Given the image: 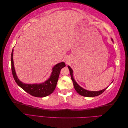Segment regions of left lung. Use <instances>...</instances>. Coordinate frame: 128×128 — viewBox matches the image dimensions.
<instances>
[{"label": "left lung", "instance_id": "left-lung-1", "mask_svg": "<svg viewBox=\"0 0 128 128\" xmlns=\"http://www.w3.org/2000/svg\"><path fill=\"white\" fill-rule=\"evenodd\" d=\"M112 40L113 42V39H112ZM68 67L69 69V72H70V76H71V78L72 80V83H73V85L74 86V88L75 89V90L76 91V92L78 93V94L81 96H88V97H92V96H98L100 94H102L104 92V90H106V88H106L103 89L102 90L100 91H88L86 90L83 88H82V87H80L79 85L76 83V82L75 81V80H74L73 77V72L72 69L70 68V66H68Z\"/></svg>", "mask_w": 128, "mask_h": 128}]
</instances>
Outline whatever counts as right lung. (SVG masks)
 I'll return each mask as SVG.
<instances>
[{
    "label": "right lung",
    "instance_id": "1",
    "mask_svg": "<svg viewBox=\"0 0 128 128\" xmlns=\"http://www.w3.org/2000/svg\"><path fill=\"white\" fill-rule=\"evenodd\" d=\"M13 49L11 54V66L12 72L14 79L18 86L21 87L23 90L28 93L29 94L36 97H44L50 94L54 91L58 82L59 76L61 69L66 66L64 62H60L56 64L52 68V72L50 78L46 80L44 83L40 84H28L23 83L18 79V77L15 71L13 62Z\"/></svg>",
    "mask_w": 128,
    "mask_h": 128
}]
</instances>
